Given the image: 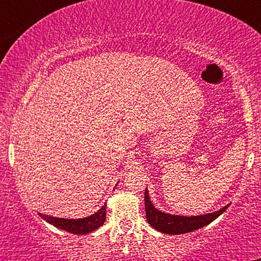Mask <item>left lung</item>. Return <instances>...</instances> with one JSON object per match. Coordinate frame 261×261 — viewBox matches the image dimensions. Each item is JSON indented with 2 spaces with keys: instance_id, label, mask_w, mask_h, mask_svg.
I'll list each match as a JSON object with an SVG mask.
<instances>
[{
  "instance_id": "left-lung-1",
  "label": "left lung",
  "mask_w": 261,
  "mask_h": 261,
  "mask_svg": "<svg viewBox=\"0 0 261 261\" xmlns=\"http://www.w3.org/2000/svg\"><path fill=\"white\" fill-rule=\"evenodd\" d=\"M144 200H145L146 221L149 222L151 227L166 234H183L204 227V226L213 222L214 220H216L229 206V205H226L222 209L214 211L211 214H206V215L180 216L162 213V211L156 209L152 201L150 200L148 189H145Z\"/></svg>"
}]
</instances>
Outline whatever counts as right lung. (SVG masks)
<instances>
[{
  "label": "right lung",
  "instance_id": "1",
  "mask_svg": "<svg viewBox=\"0 0 261 261\" xmlns=\"http://www.w3.org/2000/svg\"><path fill=\"white\" fill-rule=\"evenodd\" d=\"M40 216L45 220L46 222L51 223L55 227L63 229V231L69 232L73 234H87L90 232L95 231L103 225L106 220V204L102 207H100L96 213L88 217H83V219H60V217H54L48 215Z\"/></svg>",
  "mask_w": 261,
  "mask_h": 261
}]
</instances>
